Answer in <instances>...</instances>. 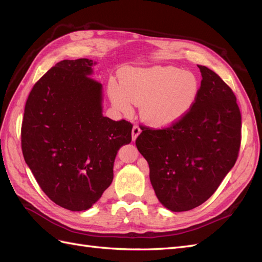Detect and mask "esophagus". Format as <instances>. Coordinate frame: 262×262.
Returning a JSON list of instances; mask_svg holds the SVG:
<instances>
[{"label":"esophagus","mask_w":262,"mask_h":262,"mask_svg":"<svg viewBox=\"0 0 262 262\" xmlns=\"http://www.w3.org/2000/svg\"><path fill=\"white\" fill-rule=\"evenodd\" d=\"M140 133H141L140 126H139V125H134L133 128H132V140H133V141L136 140V139L139 137Z\"/></svg>","instance_id":"1"}]
</instances>
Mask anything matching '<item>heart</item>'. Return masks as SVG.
Masks as SVG:
<instances>
[{"instance_id":"obj_1","label":"heart","mask_w":262,"mask_h":262,"mask_svg":"<svg viewBox=\"0 0 262 262\" xmlns=\"http://www.w3.org/2000/svg\"><path fill=\"white\" fill-rule=\"evenodd\" d=\"M121 85L110 82L113 104L129 112L131 102L141 105V115L157 126L176 123L194 105L199 83L194 74L176 67L125 69L120 73Z\"/></svg>"}]
</instances>
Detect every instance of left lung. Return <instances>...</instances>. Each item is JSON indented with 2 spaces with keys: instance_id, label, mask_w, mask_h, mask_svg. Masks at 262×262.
<instances>
[{
  "instance_id": "1",
  "label": "left lung",
  "mask_w": 262,
  "mask_h": 262,
  "mask_svg": "<svg viewBox=\"0 0 262 262\" xmlns=\"http://www.w3.org/2000/svg\"><path fill=\"white\" fill-rule=\"evenodd\" d=\"M194 105L162 129L142 125L136 140L157 199L172 212L192 210L216 191L238 157L242 115L232 89L207 67Z\"/></svg>"
}]
</instances>
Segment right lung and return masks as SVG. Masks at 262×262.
I'll list each match as a JSON object with an SVG mask.
<instances>
[{"label":"right lung","mask_w":262,"mask_h":262,"mask_svg":"<svg viewBox=\"0 0 262 262\" xmlns=\"http://www.w3.org/2000/svg\"><path fill=\"white\" fill-rule=\"evenodd\" d=\"M90 59L63 60L31 89L20 140L25 162L55 204L84 211L114 179L118 149L131 142L132 123L101 114V84Z\"/></svg>","instance_id":"obj_1"}]
</instances>
